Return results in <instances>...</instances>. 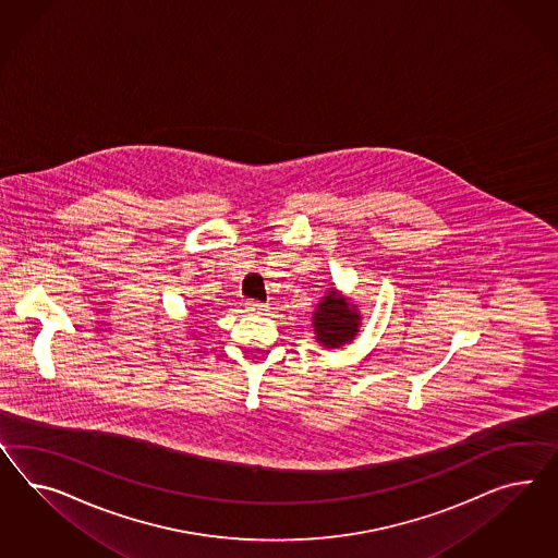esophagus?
I'll list each match as a JSON object with an SVG mask.
<instances>
[{
    "instance_id": "1",
    "label": "esophagus",
    "mask_w": 558,
    "mask_h": 558,
    "mask_svg": "<svg viewBox=\"0 0 558 558\" xmlns=\"http://www.w3.org/2000/svg\"><path fill=\"white\" fill-rule=\"evenodd\" d=\"M266 308H268V306H266V304H264V302H257V301L245 302V311H247V313H257V315H259V313H264V311H266Z\"/></svg>"
}]
</instances>
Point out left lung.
I'll return each mask as SVG.
<instances>
[{
    "mask_svg": "<svg viewBox=\"0 0 558 558\" xmlns=\"http://www.w3.org/2000/svg\"><path fill=\"white\" fill-rule=\"evenodd\" d=\"M362 315L357 313L355 304L343 299L335 288L327 290V296L318 302L317 311L313 315L315 339L320 345L337 349V347L351 343L360 332Z\"/></svg>",
    "mask_w": 558,
    "mask_h": 558,
    "instance_id": "1",
    "label": "left lung"
}]
</instances>
